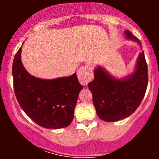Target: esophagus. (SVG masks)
<instances>
[{"label":"esophagus","instance_id":"obj_1","mask_svg":"<svg viewBox=\"0 0 159 159\" xmlns=\"http://www.w3.org/2000/svg\"><path fill=\"white\" fill-rule=\"evenodd\" d=\"M78 78L82 85H87L93 78V72L91 65L86 64L80 67L78 72Z\"/></svg>","mask_w":159,"mask_h":159}]
</instances>
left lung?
<instances>
[{
    "label": "left lung",
    "instance_id": "obj_1",
    "mask_svg": "<svg viewBox=\"0 0 159 159\" xmlns=\"http://www.w3.org/2000/svg\"><path fill=\"white\" fill-rule=\"evenodd\" d=\"M125 39L141 43L129 30H125ZM94 80L88 84L93 102L98 117L106 122L125 119L140 105L148 84V71L143 51L140 53L134 72L123 78L114 77L103 67L94 69Z\"/></svg>",
    "mask_w": 159,
    "mask_h": 159
}]
</instances>
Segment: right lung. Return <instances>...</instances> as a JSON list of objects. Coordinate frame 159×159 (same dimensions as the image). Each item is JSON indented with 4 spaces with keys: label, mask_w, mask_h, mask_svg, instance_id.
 I'll return each instance as SVG.
<instances>
[{
    "label": "right lung",
    "mask_w": 159,
    "mask_h": 159,
    "mask_svg": "<svg viewBox=\"0 0 159 159\" xmlns=\"http://www.w3.org/2000/svg\"><path fill=\"white\" fill-rule=\"evenodd\" d=\"M21 47L12 64L14 91L20 106L40 126L58 129L72 123L83 87L75 72L54 79L36 78L27 72L21 61Z\"/></svg>",
    "instance_id": "1"
}]
</instances>
